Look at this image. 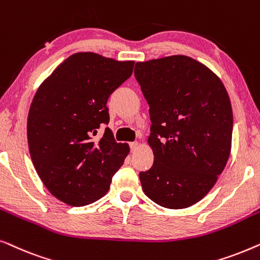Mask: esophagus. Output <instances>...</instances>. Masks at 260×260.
<instances>
[{"label":"esophagus","mask_w":260,"mask_h":260,"mask_svg":"<svg viewBox=\"0 0 260 260\" xmlns=\"http://www.w3.org/2000/svg\"><path fill=\"white\" fill-rule=\"evenodd\" d=\"M137 148H138V142H131V143H130L131 151H135Z\"/></svg>","instance_id":"obj_1"}]
</instances>
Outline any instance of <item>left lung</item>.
<instances>
[{"instance_id":"1","label":"left lung","mask_w":260,"mask_h":260,"mask_svg":"<svg viewBox=\"0 0 260 260\" xmlns=\"http://www.w3.org/2000/svg\"><path fill=\"white\" fill-rule=\"evenodd\" d=\"M150 113L154 165L142 189L162 207L187 208L214 186L231 152L233 113L221 80L197 60L173 55L137 62Z\"/></svg>"}]
</instances>
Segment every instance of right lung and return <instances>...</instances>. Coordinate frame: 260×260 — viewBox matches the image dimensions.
Wrapping results in <instances>:
<instances>
[{"label":"right lung","mask_w":260,"mask_h":260,"mask_svg":"<svg viewBox=\"0 0 260 260\" xmlns=\"http://www.w3.org/2000/svg\"><path fill=\"white\" fill-rule=\"evenodd\" d=\"M134 61L76 53L38 88L27 120L31 161L46 188L60 201L81 207L108 193L129 154L108 125L110 94L133 74Z\"/></svg>","instance_id":"1"}]
</instances>
